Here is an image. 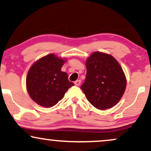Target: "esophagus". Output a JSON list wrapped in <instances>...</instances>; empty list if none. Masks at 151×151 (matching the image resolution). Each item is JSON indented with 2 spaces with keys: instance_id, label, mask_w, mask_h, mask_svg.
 Here are the masks:
<instances>
[{
  "instance_id": "1",
  "label": "esophagus",
  "mask_w": 151,
  "mask_h": 151,
  "mask_svg": "<svg viewBox=\"0 0 151 151\" xmlns=\"http://www.w3.org/2000/svg\"><path fill=\"white\" fill-rule=\"evenodd\" d=\"M74 84L77 86H79L81 84V80H77V81H74Z\"/></svg>"
}]
</instances>
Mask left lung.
I'll use <instances>...</instances> for the list:
<instances>
[{
	"label": "left lung",
	"mask_w": 151,
	"mask_h": 151,
	"mask_svg": "<svg viewBox=\"0 0 151 151\" xmlns=\"http://www.w3.org/2000/svg\"><path fill=\"white\" fill-rule=\"evenodd\" d=\"M86 77L81 89L100 110L113 107L121 100L127 80L121 66L111 55L95 51L86 59Z\"/></svg>",
	"instance_id": "left-lung-1"
}]
</instances>
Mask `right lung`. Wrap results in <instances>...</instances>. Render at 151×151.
I'll use <instances>...</instances> for the list:
<instances>
[{"label":"right lung","mask_w":151,"mask_h":151,"mask_svg":"<svg viewBox=\"0 0 151 151\" xmlns=\"http://www.w3.org/2000/svg\"><path fill=\"white\" fill-rule=\"evenodd\" d=\"M66 59L53 53L40 58L30 67L26 76V88L34 102L44 107H51L62 100L74 83L61 71Z\"/></svg>","instance_id":"add662e5"}]
</instances>
